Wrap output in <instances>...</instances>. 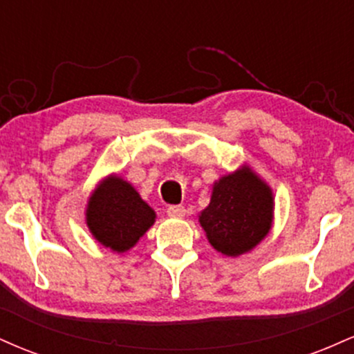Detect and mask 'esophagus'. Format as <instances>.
I'll use <instances>...</instances> for the list:
<instances>
[{"label":"esophagus","instance_id":"34e87169","mask_svg":"<svg viewBox=\"0 0 354 354\" xmlns=\"http://www.w3.org/2000/svg\"><path fill=\"white\" fill-rule=\"evenodd\" d=\"M166 213H168V216L171 218H183L186 214V209L185 206L181 205H171L168 206V211H166Z\"/></svg>","mask_w":354,"mask_h":354}]
</instances>
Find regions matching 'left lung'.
Instances as JSON below:
<instances>
[{"instance_id": "8db88e82", "label": "left lung", "mask_w": 354, "mask_h": 354, "mask_svg": "<svg viewBox=\"0 0 354 354\" xmlns=\"http://www.w3.org/2000/svg\"><path fill=\"white\" fill-rule=\"evenodd\" d=\"M273 191L250 166L219 178L200 225L209 245L226 256L248 253L273 225Z\"/></svg>"}]
</instances>
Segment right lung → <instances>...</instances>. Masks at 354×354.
I'll return each instance as SVG.
<instances>
[{"mask_svg":"<svg viewBox=\"0 0 354 354\" xmlns=\"http://www.w3.org/2000/svg\"><path fill=\"white\" fill-rule=\"evenodd\" d=\"M156 213L140 193L124 181L111 174L100 183L89 196L86 225L91 234L104 248L124 253L133 248L153 226Z\"/></svg>","mask_w":354,"mask_h":354,"instance_id":"add662e5","label":"right lung"}]
</instances>
